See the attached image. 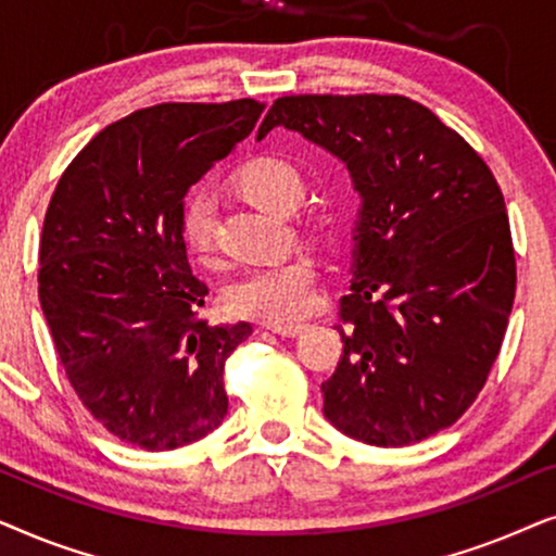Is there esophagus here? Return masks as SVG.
I'll list each match as a JSON object with an SVG mask.
<instances>
[{"label": "esophagus", "mask_w": 556, "mask_h": 556, "mask_svg": "<svg viewBox=\"0 0 556 556\" xmlns=\"http://www.w3.org/2000/svg\"><path fill=\"white\" fill-rule=\"evenodd\" d=\"M265 329L278 333V337H299L306 324H265Z\"/></svg>", "instance_id": "obj_1"}]
</instances>
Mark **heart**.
<instances>
[{
  "label": "heart",
  "mask_w": 556,
  "mask_h": 556,
  "mask_svg": "<svg viewBox=\"0 0 556 556\" xmlns=\"http://www.w3.org/2000/svg\"><path fill=\"white\" fill-rule=\"evenodd\" d=\"M240 192L265 212H283L303 197V177L291 162L257 156L238 172ZM181 235L197 257L215 253V212L207 194H194L181 215ZM316 263L308 253H293L248 268L227 286L225 301L232 314L263 318L268 324H291L306 314L314 301Z\"/></svg>",
  "instance_id": "heart-1"
}]
</instances>
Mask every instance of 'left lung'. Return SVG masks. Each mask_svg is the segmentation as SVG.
Wrapping results in <instances>:
<instances>
[{"label": "left lung", "mask_w": 556, "mask_h": 556, "mask_svg": "<svg viewBox=\"0 0 556 556\" xmlns=\"http://www.w3.org/2000/svg\"><path fill=\"white\" fill-rule=\"evenodd\" d=\"M299 131L362 197L344 354L321 384L344 435L402 447L451 428L483 390L516 293L504 194L473 147L405 96H283L257 128Z\"/></svg>", "instance_id": "8db88e82"}]
</instances>
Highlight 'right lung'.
<instances>
[{"mask_svg":"<svg viewBox=\"0 0 556 556\" xmlns=\"http://www.w3.org/2000/svg\"><path fill=\"white\" fill-rule=\"evenodd\" d=\"M263 109H141L93 136L52 192L37 283L58 359L88 413L143 451L194 443L227 415L225 362L253 326L197 314L207 286L189 268L181 215Z\"/></svg>","mask_w":556,"mask_h":556,"instance_id":"1","label":"right lung"}]
</instances>
